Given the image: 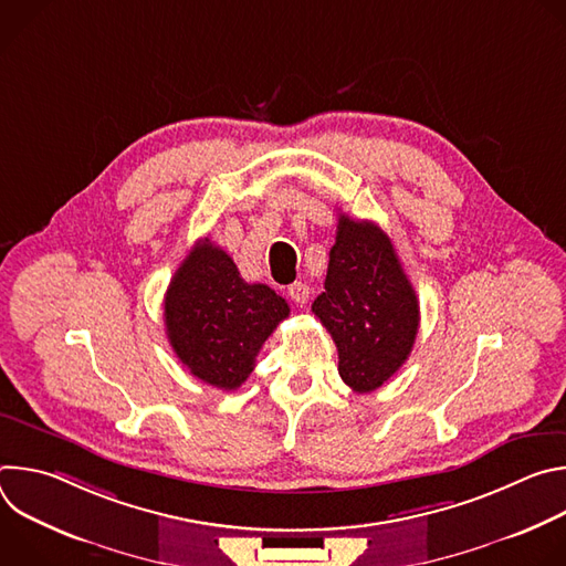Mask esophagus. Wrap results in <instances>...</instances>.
<instances>
[{
  "label": "esophagus",
  "instance_id": "34e87169",
  "mask_svg": "<svg viewBox=\"0 0 566 566\" xmlns=\"http://www.w3.org/2000/svg\"><path fill=\"white\" fill-rule=\"evenodd\" d=\"M289 297H291L293 302H297V304H306V300H308V286H306L304 282L291 284V286H289Z\"/></svg>",
  "mask_w": 566,
  "mask_h": 566
}]
</instances>
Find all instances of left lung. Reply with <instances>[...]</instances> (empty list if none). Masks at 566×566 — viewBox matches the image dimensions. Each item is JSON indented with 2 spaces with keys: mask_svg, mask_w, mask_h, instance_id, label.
Instances as JSON below:
<instances>
[{
  "mask_svg": "<svg viewBox=\"0 0 566 566\" xmlns=\"http://www.w3.org/2000/svg\"><path fill=\"white\" fill-rule=\"evenodd\" d=\"M338 347V374L369 394L408 360L419 334V300L389 237L371 221L338 219L325 293L311 306Z\"/></svg>",
  "mask_w": 566,
  "mask_h": 566,
  "instance_id": "1",
  "label": "left lung"
}]
</instances>
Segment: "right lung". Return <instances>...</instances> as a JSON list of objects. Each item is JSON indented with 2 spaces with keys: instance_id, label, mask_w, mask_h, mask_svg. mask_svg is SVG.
I'll return each mask as SVG.
<instances>
[{
  "instance_id": "1",
  "label": "right lung",
  "mask_w": 566,
  "mask_h": 566,
  "mask_svg": "<svg viewBox=\"0 0 566 566\" xmlns=\"http://www.w3.org/2000/svg\"><path fill=\"white\" fill-rule=\"evenodd\" d=\"M289 304L266 284H249L210 239H201L166 293V332L177 358L199 380L237 389Z\"/></svg>"
}]
</instances>
